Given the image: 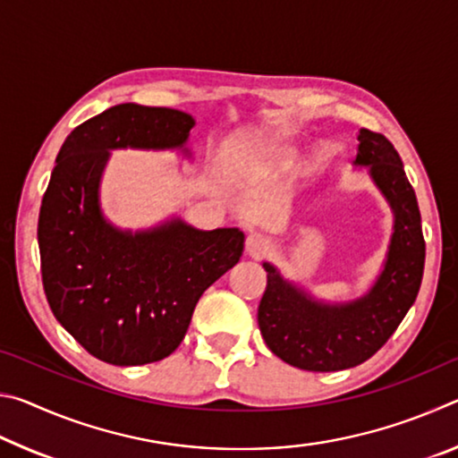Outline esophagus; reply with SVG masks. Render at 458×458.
Returning <instances> with one entry per match:
<instances>
[{
	"label": "esophagus",
	"instance_id": "esophagus-1",
	"mask_svg": "<svg viewBox=\"0 0 458 458\" xmlns=\"http://www.w3.org/2000/svg\"><path fill=\"white\" fill-rule=\"evenodd\" d=\"M268 248V238L262 236L260 232H252V234L246 238V252L250 254V257H260V254H265Z\"/></svg>",
	"mask_w": 458,
	"mask_h": 458
}]
</instances>
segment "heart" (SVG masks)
Listing matches in <instances>:
<instances>
[{"label": "heart", "instance_id": "b5f03b06", "mask_svg": "<svg viewBox=\"0 0 458 458\" xmlns=\"http://www.w3.org/2000/svg\"><path fill=\"white\" fill-rule=\"evenodd\" d=\"M273 151L278 159H289L291 157V149L286 145H275Z\"/></svg>", "mask_w": 458, "mask_h": 458}]
</instances>
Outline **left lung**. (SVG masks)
<instances>
[{
    "label": "left lung",
    "mask_w": 458,
    "mask_h": 458,
    "mask_svg": "<svg viewBox=\"0 0 458 458\" xmlns=\"http://www.w3.org/2000/svg\"><path fill=\"white\" fill-rule=\"evenodd\" d=\"M358 139L355 164L369 165L396 216L384 273L374 289L353 303L321 305L265 262L259 327L268 350L299 369L339 371L369 360L398 329L420 291L426 244L416 193L398 151L382 133L361 129Z\"/></svg>",
    "instance_id": "obj_1"
}]
</instances>
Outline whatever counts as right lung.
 <instances>
[{"instance_id":"add662e5","label":"right lung","mask_w":458,"mask_h":458,"mask_svg":"<svg viewBox=\"0 0 458 458\" xmlns=\"http://www.w3.org/2000/svg\"><path fill=\"white\" fill-rule=\"evenodd\" d=\"M190 114L125 103L66 137L38 220L40 270L52 313L97 360L143 366L177 350L204 291L242 257L238 228L201 232L175 220L141 234L98 210L108 149L182 147Z\"/></svg>"}]
</instances>
